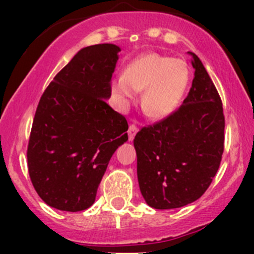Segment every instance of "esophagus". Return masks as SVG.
<instances>
[{
	"label": "esophagus",
	"instance_id": "obj_1",
	"mask_svg": "<svg viewBox=\"0 0 254 254\" xmlns=\"http://www.w3.org/2000/svg\"><path fill=\"white\" fill-rule=\"evenodd\" d=\"M137 131H138L137 126H136V125H129L128 132H127V133H128V140L129 141L133 140L134 136H136V133H137Z\"/></svg>",
	"mask_w": 254,
	"mask_h": 254
}]
</instances>
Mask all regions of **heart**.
I'll return each mask as SVG.
<instances>
[{"instance_id":"heart-1","label":"heart","mask_w":254,"mask_h":254,"mask_svg":"<svg viewBox=\"0 0 254 254\" xmlns=\"http://www.w3.org/2000/svg\"><path fill=\"white\" fill-rule=\"evenodd\" d=\"M190 82V68L183 60L146 53L127 66L125 75L113 78L112 93L127 103L143 90L141 105L147 116L164 118L174 112Z\"/></svg>"}]
</instances>
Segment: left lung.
Segmentation results:
<instances>
[{
  "label": "left lung",
  "mask_w": 254,
  "mask_h": 254,
  "mask_svg": "<svg viewBox=\"0 0 254 254\" xmlns=\"http://www.w3.org/2000/svg\"><path fill=\"white\" fill-rule=\"evenodd\" d=\"M194 77L183 104L134 136L137 178L147 205L178 208L202 196L224 152L225 117L214 82L194 53Z\"/></svg>",
  "instance_id": "1"
}]
</instances>
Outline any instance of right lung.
<instances>
[{"instance_id": "add662e5", "label": "right lung", "mask_w": 254, "mask_h": 254, "mask_svg": "<svg viewBox=\"0 0 254 254\" xmlns=\"http://www.w3.org/2000/svg\"><path fill=\"white\" fill-rule=\"evenodd\" d=\"M120 47L82 48L55 76L40 98L28 143V170L37 193L61 211H82L128 123L107 103Z\"/></svg>"}]
</instances>
